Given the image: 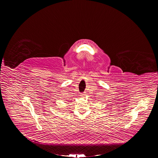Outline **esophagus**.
Masks as SVG:
<instances>
[{"label": "esophagus", "instance_id": "1", "mask_svg": "<svg viewBox=\"0 0 158 158\" xmlns=\"http://www.w3.org/2000/svg\"><path fill=\"white\" fill-rule=\"evenodd\" d=\"M85 95H86V93H85V92H84V93H82V94H81V96H82V97H84Z\"/></svg>", "mask_w": 158, "mask_h": 158}]
</instances>
